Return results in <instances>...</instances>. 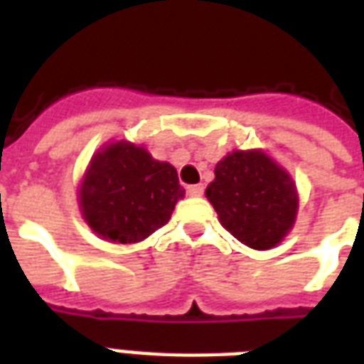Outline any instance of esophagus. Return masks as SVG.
<instances>
[{
	"label": "esophagus",
	"mask_w": 364,
	"mask_h": 364,
	"mask_svg": "<svg viewBox=\"0 0 364 364\" xmlns=\"http://www.w3.org/2000/svg\"><path fill=\"white\" fill-rule=\"evenodd\" d=\"M187 194L188 196H202V194H204V185H202V183H198V185H191V187L187 188Z\"/></svg>",
	"instance_id": "34e87169"
}]
</instances>
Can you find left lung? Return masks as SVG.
I'll list each match as a JSON object with an SVG mask.
<instances>
[{"instance_id": "left-lung-1", "label": "left lung", "mask_w": 364, "mask_h": 364, "mask_svg": "<svg viewBox=\"0 0 364 364\" xmlns=\"http://www.w3.org/2000/svg\"><path fill=\"white\" fill-rule=\"evenodd\" d=\"M205 198L234 238L259 251L282 243L299 213L293 177L262 149L232 151L219 160Z\"/></svg>"}]
</instances>
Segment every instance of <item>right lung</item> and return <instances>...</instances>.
<instances>
[{"mask_svg": "<svg viewBox=\"0 0 364 364\" xmlns=\"http://www.w3.org/2000/svg\"><path fill=\"white\" fill-rule=\"evenodd\" d=\"M183 196L176 168L126 139L105 143L92 154L77 191L85 223L111 243L149 238L170 221Z\"/></svg>", "mask_w": 364, "mask_h": 364, "instance_id": "obj_1", "label": "right lung"}]
</instances>
